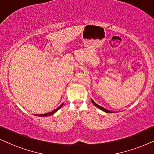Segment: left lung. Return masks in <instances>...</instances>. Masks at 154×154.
<instances>
[{"instance_id": "8db88e82", "label": "left lung", "mask_w": 154, "mask_h": 154, "mask_svg": "<svg viewBox=\"0 0 154 154\" xmlns=\"http://www.w3.org/2000/svg\"><path fill=\"white\" fill-rule=\"evenodd\" d=\"M91 101H92V103L94 104V106H96V107L97 108H98V109H100V110H102V111H105L106 113H112V111H109V110H107V109H104V108H103V107H101V106H100L99 105H98L97 103H95V102L94 101V100H93L92 99H91Z\"/></svg>"}]
</instances>
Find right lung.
I'll return each mask as SVG.
<instances>
[{"label": "right lung", "mask_w": 154, "mask_h": 154, "mask_svg": "<svg viewBox=\"0 0 154 154\" xmlns=\"http://www.w3.org/2000/svg\"><path fill=\"white\" fill-rule=\"evenodd\" d=\"M63 103H62L61 105H60L59 107H58L56 109H55V110H54V111H51V112H49V113H45V114H35V116H51L52 114H54V113H56V112L58 111V109H60V108L62 107L63 106Z\"/></svg>", "instance_id": "right-lung-1"}]
</instances>
